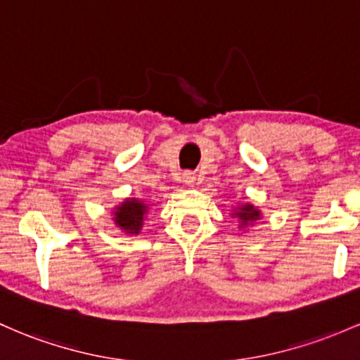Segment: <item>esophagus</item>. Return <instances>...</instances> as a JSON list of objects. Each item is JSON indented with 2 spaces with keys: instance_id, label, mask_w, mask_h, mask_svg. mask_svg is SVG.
Listing matches in <instances>:
<instances>
[{
  "instance_id": "1",
  "label": "esophagus",
  "mask_w": 360,
  "mask_h": 360,
  "mask_svg": "<svg viewBox=\"0 0 360 360\" xmlns=\"http://www.w3.org/2000/svg\"><path fill=\"white\" fill-rule=\"evenodd\" d=\"M183 181L186 186H195V181H196V174L195 172H184L183 174Z\"/></svg>"
}]
</instances>
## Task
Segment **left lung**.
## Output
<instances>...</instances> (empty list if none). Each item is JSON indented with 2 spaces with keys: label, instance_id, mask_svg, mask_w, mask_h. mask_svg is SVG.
<instances>
[{
  "label": "left lung",
  "instance_id": "left-lung-1",
  "mask_svg": "<svg viewBox=\"0 0 360 360\" xmlns=\"http://www.w3.org/2000/svg\"><path fill=\"white\" fill-rule=\"evenodd\" d=\"M232 219H238L239 229H246L248 225H252L256 220L262 219V210L255 207V205L250 203V201H244V203L236 205L231 210Z\"/></svg>",
  "mask_w": 360,
  "mask_h": 360
}]
</instances>
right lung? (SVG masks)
I'll list each match as a JSON object with an SVG mask.
<instances>
[{
	"mask_svg": "<svg viewBox=\"0 0 360 360\" xmlns=\"http://www.w3.org/2000/svg\"><path fill=\"white\" fill-rule=\"evenodd\" d=\"M150 205L140 198H124L112 208V220L124 234L138 236L143 229L145 219L148 217Z\"/></svg>",
	"mask_w": 360,
	"mask_h": 360,
	"instance_id": "1",
	"label": "right lung"
}]
</instances>
